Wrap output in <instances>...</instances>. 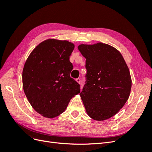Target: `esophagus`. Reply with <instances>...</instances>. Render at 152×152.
Wrapping results in <instances>:
<instances>
[{
	"mask_svg": "<svg viewBox=\"0 0 152 152\" xmlns=\"http://www.w3.org/2000/svg\"><path fill=\"white\" fill-rule=\"evenodd\" d=\"M77 82H78V83H79V84H81V83H82V81H81V80L80 79H79V78H78V79H77L76 80H75Z\"/></svg>",
	"mask_w": 152,
	"mask_h": 152,
	"instance_id": "1",
	"label": "esophagus"
}]
</instances>
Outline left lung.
Returning a JSON list of instances; mask_svg holds the SVG:
<instances>
[{"label": "left lung", "instance_id": "8db88e82", "mask_svg": "<svg viewBox=\"0 0 152 152\" xmlns=\"http://www.w3.org/2000/svg\"><path fill=\"white\" fill-rule=\"evenodd\" d=\"M78 49L86 59V81L80 93L86 112L94 120H107L129 97V70L121 53L108 44H80Z\"/></svg>", "mask_w": 152, "mask_h": 152}]
</instances>
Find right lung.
<instances>
[{
  "instance_id": "right-lung-1",
  "label": "right lung",
  "mask_w": 152,
  "mask_h": 152,
  "mask_svg": "<svg viewBox=\"0 0 152 152\" xmlns=\"http://www.w3.org/2000/svg\"><path fill=\"white\" fill-rule=\"evenodd\" d=\"M74 48L67 40H45L32 50L25 63V94L31 107L44 117L59 115L80 93V85L70 77V56Z\"/></svg>"
}]
</instances>
